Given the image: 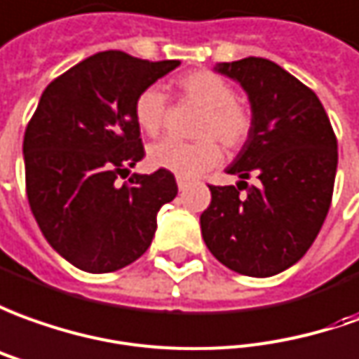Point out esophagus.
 <instances>
[{"instance_id": "obj_1", "label": "esophagus", "mask_w": 359, "mask_h": 359, "mask_svg": "<svg viewBox=\"0 0 359 359\" xmlns=\"http://www.w3.org/2000/svg\"><path fill=\"white\" fill-rule=\"evenodd\" d=\"M175 182H177V187H180V191H184V189H187V187L191 185V180H187V177H182V175H177V177H175Z\"/></svg>"}]
</instances>
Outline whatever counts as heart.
I'll return each mask as SVG.
<instances>
[{
	"mask_svg": "<svg viewBox=\"0 0 359 359\" xmlns=\"http://www.w3.org/2000/svg\"><path fill=\"white\" fill-rule=\"evenodd\" d=\"M177 91L182 100L203 109L197 118L194 135L199 140L180 142L165 138L150 148L148 158L156 168L168 170L182 177H194L221 162L222 142L229 150L242 148L254 130V111L236 97L229 80L211 70H194L180 76ZM135 118L148 137H158L165 127L168 100L158 88H147L135 101Z\"/></svg>",
	"mask_w": 359,
	"mask_h": 359,
	"instance_id": "obj_1",
	"label": "heart"
}]
</instances>
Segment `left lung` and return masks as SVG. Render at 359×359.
<instances>
[{"label": "left lung", "mask_w": 359, "mask_h": 359, "mask_svg": "<svg viewBox=\"0 0 359 359\" xmlns=\"http://www.w3.org/2000/svg\"><path fill=\"white\" fill-rule=\"evenodd\" d=\"M219 72L250 97L254 130L229 174L238 185H209L201 234L232 271L269 278L305 256L325 222L334 191L338 142L316 93L276 62L242 58ZM257 174L259 184L246 179Z\"/></svg>", "instance_id": "left-lung-1"}]
</instances>
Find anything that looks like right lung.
I'll use <instances>...</instances> for the list:
<instances>
[{
	"instance_id": "add662e5",
	"label": "right lung",
	"mask_w": 359,
	"mask_h": 359,
	"mask_svg": "<svg viewBox=\"0 0 359 359\" xmlns=\"http://www.w3.org/2000/svg\"><path fill=\"white\" fill-rule=\"evenodd\" d=\"M177 66L97 52L43 91L25 128L27 199L44 238L76 268L107 273L133 264L152 242L160 207L177 195L168 170L128 175L147 156L135 101Z\"/></svg>"
}]
</instances>
